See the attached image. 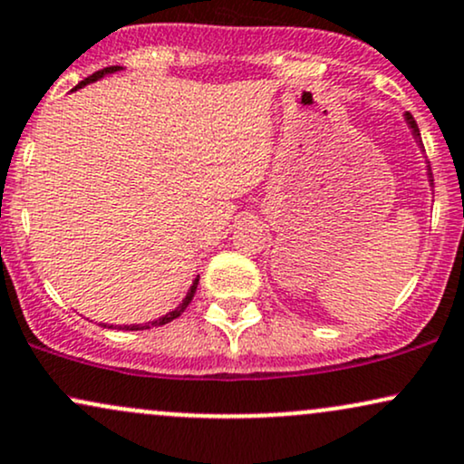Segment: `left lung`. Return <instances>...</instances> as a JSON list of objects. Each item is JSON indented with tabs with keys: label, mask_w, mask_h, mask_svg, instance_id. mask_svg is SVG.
<instances>
[{
	"label": "left lung",
	"mask_w": 464,
	"mask_h": 464,
	"mask_svg": "<svg viewBox=\"0 0 464 464\" xmlns=\"http://www.w3.org/2000/svg\"><path fill=\"white\" fill-rule=\"evenodd\" d=\"M404 119H406V125H409V127H411V131H412V138H415V142H417V144H420V149H423V147H421V136H420V127H417V122H415V119H412V116L409 114V111H406V114H404ZM426 175H428V183H430V188H434V186H432V181H434V179H432V172H430V166H426Z\"/></svg>",
	"instance_id": "left-lung-1"
}]
</instances>
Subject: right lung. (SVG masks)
I'll list each match as a JSON object with an SVG mask.
<instances>
[{"mask_svg": "<svg viewBox=\"0 0 464 464\" xmlns=\"http://www.w3.org/2000/svg\"><path fill=\"white\" fill-rule=\"evenodd\" d=\"M119 71H122V66H108V69H103V71H97V72H92L91 77H86V80L77 83V86L72 88V91H77V88H83V86H88V83H92V82H99V80H103L105 75H111V72H119ZM72 91H71V92H72ZM197 285H198V276L194 278V281H192V285H189L188 294H186V298H183L181 303H179V306H175V309L170 311V314L161 315V317H158V320H153V322H149V324H130V326H119V328H122V331H147V328H150V326H161V324H169V322H172V320H175V317H179V315L183 314V311L188 309V304H189V303H192V298H194V292H197Z\"/></svg>", "mask_w": 464, "mask_h": 464, "instance_id": "obj_1", "label": "right lung"}]
</instances>
